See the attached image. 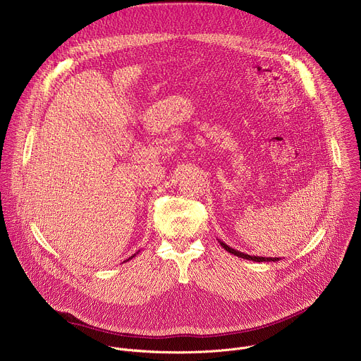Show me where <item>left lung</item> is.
I'll use <instances>...</instances> for the list:
<instances>
[{"mask_svg":"<svg viewBox=\"0 0 361 361\" xmlns=\"http://www.w3.org/2000/svg\"><path fill=\"white\" fill-rule=\"evenodd\" d=\"M219 243L221 244V247L223 248H226L230 254H234V255H237V257H241V259H244V260H251V262H257V263H262V262H279L280 259L279 257H259V255H250V254H245V252H241V251H238V250H234V248H231L230 245H227L226 243H223L221 240H219Z\"/></svg>","mask_w":361,"mask_h":361,"instance_id":"1","label":"left lung"}]
</instances>
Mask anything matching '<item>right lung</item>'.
Wrapping results in <instances>:
<instances>
[{
  "label": "right lung",
  "mask_w": 361,
  "mask_h": 361,
  "mask_svg": "<svg viewBox=\"0 0 361 361\" xmlns=\"http://www.w3.org/2000/svg\"><path fill=\"white\" fill-rule=\"evenodd\" d=\"M137 254H138V252H135V254H134V255H131V257H128V260H131V259H133V257H135V255H137ZM128 260H126V262H128ZM126 262H124V263H126Z\"/></svg>",
  "instance_id": "1"
}]
</instances>
